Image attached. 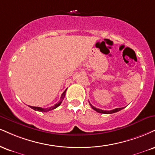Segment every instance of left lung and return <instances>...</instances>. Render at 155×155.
<instances>
[{"label":"left lung","instance_id":"obj_1","mask_svg":"<svg viewBox=\"0 0 155 155\" xmlns=\"http://www.w3.org/2000/svg\"><path fill=\"white\" fill-rule=\"evenodd\" d=\"M89 105H90L91 107L93 110H94L98 112V113H103V114H111V113H116V112L118 111H120V110H122L124 107H121V108H115L114 110H100V109H98V108H96L94 107V106L91 105L90 103H89Z\"/></svg>","mask_w":155,"mask_h":155}]
</instances>
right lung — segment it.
Here are the masks:
<instances>
[{"label": "right lung", "mask_w": 155, "mask_h": 155, "mask_svg": "<svg viewBox=\"0 0 155 155\" xmlns=\"http://www.w3.org/2000/svg\"><path fill=\"white\" fill-rule=\"evenodd\" d=\"M66 89L64 91V92H63L62 95H61V100H60L59 102H58L57 104H55V105L54 106H52V107H48V108H42V107H33V106H29V107L32 108L33 110H36V111L48 112V111L52 110L55 109V108L58 107L60 105H61V102H62V101H63V100L65 97V95H66Z\"/></svg>", "instance_id": "add662e5"}]
</instances>
